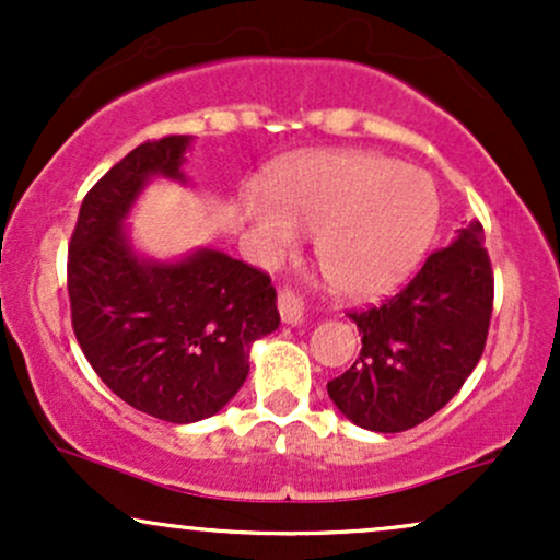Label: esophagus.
I'll return each instance as SVG.
<instances>
[{"mask_svg":"<svg viewBox=\"0 0 560 560\" xmlns=\"http://www.w3.org/2000/svg\"><path fill=\"white\" fill-rule=\"evenodd\" d=\"M279 313H281V320H284L287 326H298L305 320V302H302L298 294L292 292V289H281Z\"/></svg>","mask_w":560,"mask_h":560,"instance_id":"obj_1","label":"esophagus"}]
</instances>
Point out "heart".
<instances>
[{"mask_svg":"<svg viewBox=\"0 0 560 560\" xmlns=\"http://www.w3.org/2000/svg\"><path fill=\"white\" fill-rule=\"evenodd\" d=\"M242 213L276 253L316 236V260L342 298L374 300L416 271L436 221L440 197L419 168L374 152H316L268 182V197L247 189Z\"/></svg>","mask_w":560,"mask_h":560,"instance_id":"1","label":"heart"}]
</instances>
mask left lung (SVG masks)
<instances>
[{
	"mask_svg": "<svg viewBox=\"0 0 560 560\" xmlns=\"http://www.w3.org/2000/svg\"><path fill=\"white\" fill-rule=\"evenodd\" d=\"M485 229L471 221L436 249L402 292L350 313L361 355L326 384L345 419L371 432L419 427L464 387L485 352L492 316Z\"/></svg>",
	"mask_w": 560,
	"mask_h": 560,
	"instance_id": "1",
	"label": "left lung"
}]
</instances>
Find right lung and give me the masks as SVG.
I'll return each mask as SVG.
<instances>
[{"label":"right lung","instance_id":"add662e5","mask_svg":"<svg viewBox=\"0 0 560 560\" xmlns=\"http://www.w3.org/2000/svg\"><path fill=\"white\" fill-rule=\"evenodd\" d=\"M191 137L144 141L83 197L68 249L73 331L120 400L171 423L210 419L249 374L255 339L279 329L271 279L221 249L137 253L126 218L152 178L186 184Z\"/></svg>","mask_w":560,"mask_h":560}]
</instances>
